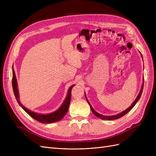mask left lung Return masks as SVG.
<instances>
[{
    "mask_svg": "<svg viewBox=\"0 0 156 156\" xmlns=\"http://www.w3.org/2000/svg\"><path fill=\"white\" fill-rule=\"evenodd\" d=\"M140 55H141V56H142V58H143V55H142V54L140 53ZM143 87H144V79H143V84H142V86H141V88H140V92H139V94H138L137 97H136V98L135 99V100L133 102V103H132L130 107H129L128 108H127V109H126L125 111H122V112H120V113H119V114H117V115H112V116H103V115L100 114V113L97 112L94 109L93 107H92V105H91V104L89 103L88 100H87V97H86L85 93H84V95H85L86 100H87L88 103L89 104L90 107V108H91V110H92V112H93L94 114L96 116H98V117H99V118H100V119H102V120H116V119H119V118H120V117H122V116H124L126 114H127V112H128L129 111H130L132 109V108H133V107L136 105V103H137V101H139V100L140 96H141V94H142V93H143Z\"/></svg>",
    "mask_w": 156,
    "mask_h": 156,
    "instance_id": "1",
    "label": "left lung"
}]
</instances>
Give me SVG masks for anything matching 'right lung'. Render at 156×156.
<instances>
[{
    "label": "right lung",
    "instance_id": "right-lung-1",
    "mask_svg": "<svg viewBox=\"0 0 156 156\" xmlns=\"http://www.w3.org/2000/svg\"><path fill=\"white\" fill-rule=\"evenodd\" d=\"M12 74H13L12 87H13L14 95H15L17 101L19 103V105L23 108V109L24 110L27 114H29L32 119H34L36 120L41 122V123L51 124V123H53V122L60 120L66 115V114L68 111V108H69V103L71 100V93H72V89L75 86V84L71 86L68 89L67 96L64 100L62 105L59 107V108H58L57 110L53 112L49 113V114H40V113H37L34 111H31L30 110L28 109L27 108H26L21 104L20 101V95H19V91H18V88H17V82L16 79V73H15V72H14L13 68H12Z\"/></svg>",
    "mask_w": 156,
    "mask_h": 156
}]
</instances>
